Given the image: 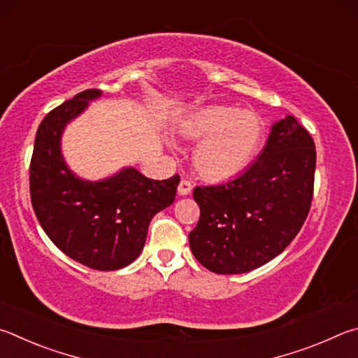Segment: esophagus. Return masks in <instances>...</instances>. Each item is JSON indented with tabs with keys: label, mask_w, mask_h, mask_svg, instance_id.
<instances>
[{
	"label": "esophagus",
	"mask_w": 358,
	"mask_h": 358,
	"mask_svg": "<svg viewBox=\"0 0 358 358\" xmlns=\"http://www.w3.org/2000/svg\"><path fill=\"white\" fill-rule=\"evenodd\" d=\"M190 192H192V182H190V180H187V179L180 180L179 187H178V193H179V195H180V196H187Z\"/></svg>",
	"instance_id": "34e87169"
}]
</instances>
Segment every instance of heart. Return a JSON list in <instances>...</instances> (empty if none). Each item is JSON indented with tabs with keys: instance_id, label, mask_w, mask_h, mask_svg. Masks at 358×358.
Here are the masks:
<instances>
[{
	"instance_id": "1",
	"label": "heart",
	"mask_w": 358,
	"mask_h": 358,
	"mask_svg": "<svg viewBox=\"0 0 358 358\" xmlns=\"http://www.w3.org/2000/svg\"><path fill=\"white\" fill-rule=\"evenodd\" d=\"M179 134L199 140L193 152L198 173L209 180H224L252 162L262 138V121L253 111L212 105L184 117Z\"/></svg>"
}]
</instances>
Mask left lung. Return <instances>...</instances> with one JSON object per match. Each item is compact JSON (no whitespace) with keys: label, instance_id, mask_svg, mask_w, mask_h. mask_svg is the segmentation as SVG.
<instances>
[{"label":"left lung","instance_id":"8db88e82","mask_svg":"<svg viewBox=\"0 0 358 358\" xmlns=\"http://www.w3.org/2000/svg\"><path fill=\"white\" fill-rule=\"evenodd\" d=\"M316 149L294 116L275 122L252 166L222 185L196 187L201 215L192 253L210 272L236 275L267 264L289 245L310 212Z\"/></svg>","mask_w":358,"mask_h":358}]
</instances>
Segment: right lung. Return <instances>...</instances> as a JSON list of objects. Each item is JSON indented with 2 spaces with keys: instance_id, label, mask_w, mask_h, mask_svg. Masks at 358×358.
Segmentation results:
<instances>
[{
  "instance_id": "add662e5",
  "label": "right lung",
  "mask_w": 358,
  "mask_h": 358,
  "mask_svg": "<svg viewBox=\"0 0 358 358\" xmlns=\"http://www.w3.org/2000/svg\"><path fill=\"white\" fill-rule=\"evenodd\" d=\"M100 96L99 90L83 91L43 117L29 192L37 220L62 253L96 271H117L140 256L150 220L174 203L180 178L154 180L127 166L102 180H86L67 166L61 149L66 125Z\"/></svg>"
}]
</instances>
